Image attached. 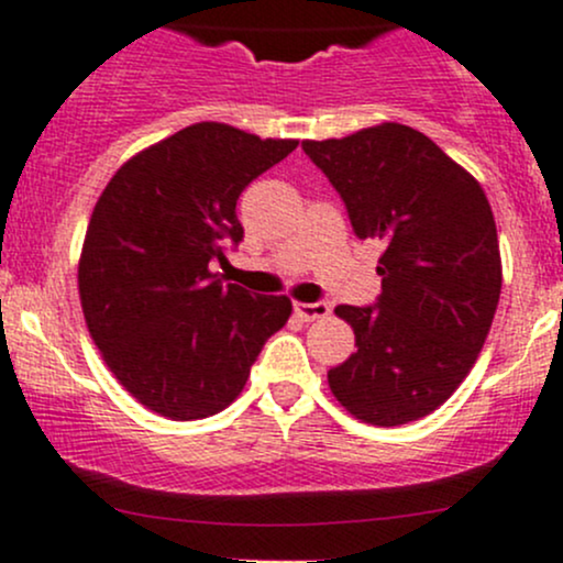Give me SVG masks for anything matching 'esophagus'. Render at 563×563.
I'll return each instance as SVG.
<instances>
[{
    "label": "esophagus",
    "mask_w": 563,
    "mask_h": 563,
    "mask_svg": "<svg viewBox=\"0 0 563 563\" xmlns=\"http://www.w3.org/2000/svg\"><path fill=\"white\" fill-rule=\"evenodd\" d=\"M294 312L301 321H321L329 316L327 301H294Z\"/></svg>",
    "instance_id": "34e87169"
}]
</instances>
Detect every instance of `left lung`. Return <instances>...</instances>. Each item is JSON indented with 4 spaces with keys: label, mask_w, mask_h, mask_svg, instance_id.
<instances>
[{
    "label": "left lung",
    "mask_w": 563,
    "mask_h": 563,
    "mask_svg": "<svg viewBox=\"0 0 563 563\" xmlns=\"http://www.w3.org/2000/svg\"><path fill=\"white\" fill-rule=\"evenodd\" d=\"M361 240H383L375 307L340 305L356 353L329 369L358 421L401 426L445 405L483 351L501 294L494 212L481 183L418 129L380 123L305 140Z\"/></svg>",
    "instance_id": "obj_1"
}]
</instances>
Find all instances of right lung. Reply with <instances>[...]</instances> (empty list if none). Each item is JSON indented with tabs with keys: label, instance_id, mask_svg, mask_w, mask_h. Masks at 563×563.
<instances>
[{
	"label": "right lung",
	"instance_id": "obj_1",
	"mask_svg": "<svg viewBox=\"0 0 563 563\" xmlns=\"http://www.w3.org/2000/svg\"><path fill=\"white\" fill-rule=\"evenodd\" d=\"M297 140L202 121L129 158L88 221L78 288L88 334L134 399L169 421L216 416L242 394L288 297L223 283L242 240L236 199Z\"/></svg>",
	"mask_w": 563,
	"mask_h": 563
}]
</instances>
